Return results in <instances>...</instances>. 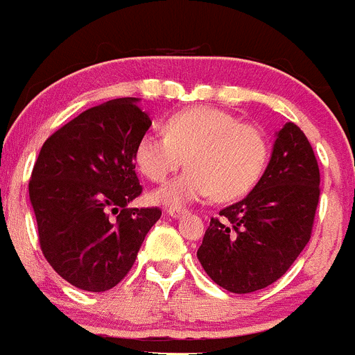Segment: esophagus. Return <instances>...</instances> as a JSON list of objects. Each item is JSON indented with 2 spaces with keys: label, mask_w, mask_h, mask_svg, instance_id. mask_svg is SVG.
<instances>
[{
  "label": "esophagus",
  "mask_w": 355,
  "mask_h": 355,
  "mask_svg": "<svg viewBox=\"0 0 355 355\" xmlns=\"http://www.w3.org/2000/svg\"><path fill=\"white\" fill-rule=\"evenodd\" d=\"M166 214L173 218H180L187 214V210L185 208H170V210H166Z\"/></svg>",
  "instance_id": "obj_1"
}]
</instances>
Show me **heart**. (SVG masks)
Wrapping results in <instances>:
<instances>
[{
    "label": "heart",
    "mask_w": 355,
    "mask_h": 355,
    "mask_svg": "<svg viewBox=\"0 0 355 355\" xmlns=\"http://www.w3.org/2000/svg\"><path fill=\"white\" fill-rule=\"evenodd\" d=\"M152 193V201L182 207L201 198L233 201L250 193L266 170L270 144L263 129L245 124L233 114L214 107L177 112L164 121V132H145L135 145L138 170L152 182L166 180Z\"/></svg>",
    "instance_id": "obj_1"
}]
</instances>
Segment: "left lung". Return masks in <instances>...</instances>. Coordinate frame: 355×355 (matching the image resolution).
<instances>
[{
	"label": "left lung",
	"instance_id": "left-lung-1",
	"mask_svg": "<svg viewBox=\"0 0 355 355\" xmlns=\"http://www.w3.org/2000/svg\"><path fill=\"white\" fill-rule=\"evenodd\" d=\"M270 162L256 187L211 217L198 259L217 286L234 294L277 282L312 234L320 194L313 148L294 122L275 132Z\"/></svg>",
	"mask_w": 355,
	"mask_h": 355
}]
</instances>
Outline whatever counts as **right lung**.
I'll return each instance as SVG.
<instances>
[{
  "label": "right lung",
  "instance_id": "right-lung-1",
  "mask_svg": "<svg viewBox=\"0 0 355 355\" xmlns=\"http://www.w3.org/2000/svg\"><path fill=\"white\" fill-rule=\"evenodd\" d=\"M138 98L82 112L47 138L29 180L45 259L89 293L117 286L131 270L159 208H128L141 194L135 145L152 125Z\"/></svg>",
  "mask_w": 355,
  "mask_h": 355
}]
</instances>
